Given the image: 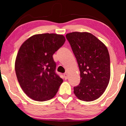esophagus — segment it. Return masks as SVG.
<instances>
[{
  "instance_id": "1",
  "label": "esophagus",
  "mask_w": 126,
  "mask_h": 126,
  "mask_svg": "<svg viewBox=\"0 0 126 126\" xmlns=\"http://www.w3.org/2000/svg\"><path fill=\"white\" fill-rule=\"evenodd\" d=\"M64 75V77H65V79H68V73H67L66 72V73H65L64 75Z\"/></svg>"
}]
</instances>
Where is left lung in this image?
Returning <instances> with one entry per match:
<instances>
[{
    "label": "left lung",
    "mask_w": 126,
    "mask_h": 126,
    "mask_svg": "<svg viewBox=\"0 0 126 126\" xmlns=\"http://www.w3.org/2000/svg\"><path fill=\"white\" fill-rule=\"evenodd\" d=\"M76 58L80 82L74 87L79 99L91 101L102 95L110 79V58L108 49L93 34L73 32L66 35Z\"/></svg>",
    "instance_id": "obj_1"
}]
</instances>
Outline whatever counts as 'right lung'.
<instances>
[{
    "mask_svg": "<svg viewBox=\"0 0 126 126\" xmlns=\"http://www.w3.org/2000/svg\"><path fill=\"white\" fill-rule=\"evenodd\" d=\"M65 42L63 35L36 34L23 42L15 63L17 79L24 92L36 101L52 99L63 80L56 73L53 55Z\"/></svg>",
    "mask_w": 126,
    "mask_h": 126,
    "instance_id": "1",
    "label": "right lung"
}]
</instances>
